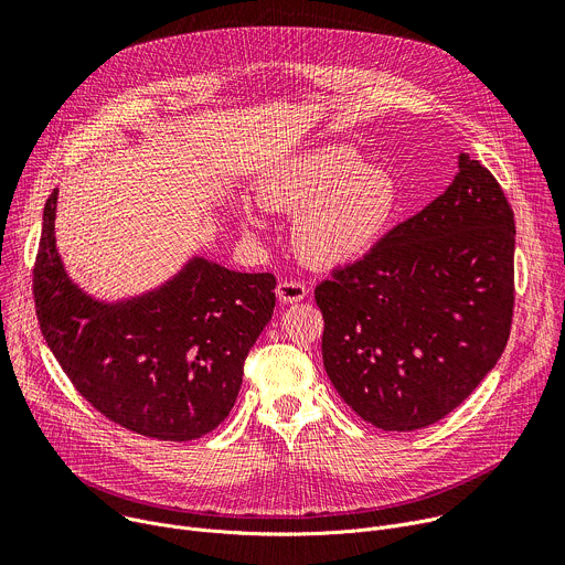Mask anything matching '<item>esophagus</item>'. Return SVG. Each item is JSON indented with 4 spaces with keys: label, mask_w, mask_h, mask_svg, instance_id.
<instances>
[{
    "label": "esophagus",
    "mask_w": 565,
    "mask_h": 565,
    "mask_svg": "<svg viewBox=\"0 0 565 565\" xmlns=\"http://www.w3.org/2000/svg\"><path fill=\"white\" fill-rule=\"evenodd\" d=\"M307 286L302 281H279L277 286V297L281 299L284 305H295V302H302L307 297Z\"/></svg>",
    "instance_id": "esophagus-1"
}]
</instances>
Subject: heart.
I'll list each match as a JSON object with an SVG mask.
<instances>
[{
    "label": "heart",
    "instance_id": "1",
    "mask_svg": "<svg viewBox=\"0 0 565 565\" xmlns=\"http://www.w3.org/2000/svg\"><path fill=\"white\" fill-rule=\"evenodd\" d=\"M268 206L299 213L295 249L316 268H345L377 247L402 211L395 174L350 147L320 145L288 157L263 181ZM245 227L266 230L254 204L243 209Z\"/></svg>",
    "mask_w": 565,
    "mask_h": 565
}]
</instances>
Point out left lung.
Segmentation results:
<instances>
[{"label":"left lung","mask_w":565,"mask_h":565,"mask_svg":"<svg viewBox=\"0 0 565 565\" xmlns=\"http://www.w3.org/2000/svg\"><path fill=\"white\" fill-rule=\"evenodd\" d=\"M513 211L470 154L447 191L316 288L333 388L384 431L455 411L502 356L513 316Z\"/></svg>","instance_id":"1"}]
</instances>
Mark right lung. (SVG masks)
Instances as JSON below:
<instances>
[{
  "label": "right lung",
  "mask_w": 565,
  "mask_h": 565,
  "mask_svg": "<svg viewBox=\"0 0 565 565\" xmlns=\"http://www.w3.org/2000/svg\"><path fill=\"white\" fill-rule=\"evenodd\" d=\"M54 191L43 211L33 299L45 343L84 399L159 440L213 431L238 397L243 363L273 318L275 277L193 254L157 288L102 299L70 277L56 247Z\"/></svg>",
  "instance_id": "add662e5"
}]
</instances>
